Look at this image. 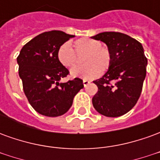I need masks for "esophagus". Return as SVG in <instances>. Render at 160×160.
Segmentation results:
<instances>
[{"label":"esophagus","instance_id":"obj_1","mask_svg":"<svg viewBox=\"0 0 160 160\" xmlns=\"http://www.w3.org/2000/svg\"><path fill=\"white\" fill-rule=\"evenodd\" d=\"M88 84H90V81L89 80H83V85H84V87H87V85Z\"/></svg>","mask_w":160,"mask_h":160}]
</instances>
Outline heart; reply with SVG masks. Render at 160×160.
Returning a JSON list of instances; mask_svg holds the SVG:
<instances>
[{
  "instance_id": "obj_1",
  "label": "heart",
  "mask_w": 160,
  "mask_h": 160,
  "mask_svg": "<svg viewBox=\"0 0 160 160\" xmlns=\"http://www.w3.org/2000/svg\"><path fill=\"white\" fill-rule=\"evenodd\" d=\"M84 56L82 68H74L78 63V57ZM59 62L71 71L73 77H82L85 80L97 78L110 69L112 63V54L109 48L102 45L100 40L81 38L74 41L73 49L68 43H62L56 52Z\"/></svg>"
}]
</instances>
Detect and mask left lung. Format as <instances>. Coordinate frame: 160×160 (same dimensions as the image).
<instances>
[{"label":"left lung","instance_id":"8db88e82","mask_svg":"<svg viewBox=\"0 0 160 160\" xmlns=\"http://www.w3.org/2000/svg\"><path fill=\"white\" fill-rule=\"evenodd\" d=\"M106 43L112 63L104 76L94 80L95 110L109 118L126 114L137 103L147 73L148 59L140 42L124 33L104 32L92 37Z\"/></svg>","mask_w":160,"mask_h":160}]
</instances>
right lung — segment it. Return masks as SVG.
Instances as JSON below:
<instances>
[{"label": "right lung", "instance_id": "1", "mask_svg": "<svg viewBox=\"0 0 160 160\" xmlns=\"http://www.w3.org/2000/svg\"><path fill=\"white\" fill-rule=\"evenodd\" d=\"M73 37L61 31L42 32L23 46L17 57L24 92L33 109L42 116L65 114L84 87L80 78L59 82L69 71L59 62L56 52L60 45Z\"/></svg>", "mask_w": 160, "mask_h": 160}]
</instances>
